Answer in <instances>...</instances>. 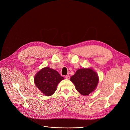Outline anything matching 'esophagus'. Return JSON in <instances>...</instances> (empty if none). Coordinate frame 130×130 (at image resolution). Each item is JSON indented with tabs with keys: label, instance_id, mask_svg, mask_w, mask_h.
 <instances>
[{
	"label": "esophagus",
	"instance_id": "34e87169",
	"mask_svg": "<svg viewBox=\"0 0 130 130\" xmlns=\"http://www.w3.org/2000/svg\"><path fill=\"white\" fill-rule=\"evenodd\" d=\"M65 77H66V78H67V79H69V78H70V76L68 75H66Z\"/></svg>",
	"mask_w": 130,
	"mask_h": 130
}]
</instances>
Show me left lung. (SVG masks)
<instances>
[{
    "mask_svg": "<svg viewBox=\"0 0 130 130\" xmlns=\"http://www.w3.org/2000/svg\"><path fill=\"white\" fill-rule=\"evenodd\" d=\"M76 89L83 95H87L93 92L99 82L96 72L90 68L78 69L70 78Z\"/></svg>",
    "mask_w": 130,
    "mask_h": 130,
    "instance_id": "1",
    "label": "left lung"
}]
</instances>
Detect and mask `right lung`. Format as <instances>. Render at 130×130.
Instances as JSON below:
<instances>
[{"label":"right lung","mask_w":130,"mask_h":130,"mask_svg":"<svg viewBox=\"0 0 130 130\" xmlns=\"http://www.w3.org/2000/svg\"><path fill=\"white\" fill-rule=\"evenodd\" d=\"M63 79V77L56 70L45 67L36 74L34 82L43 94L46 96H50L56 91L58 84Z\"/></svg>","instance_id":"obj_1"}]
</instances>
